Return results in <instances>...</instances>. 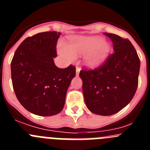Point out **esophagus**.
<instances>
[{"label": "esophagus", "instance_id": "obj_1", "mask_svg": "<svg viewBox=\"0 0 150 150\" xmlns=\"http://www.w3.org/2000/svg\"><path fill=\"white\" fill-rule=\"evenodd\" d=\"M79 71H80V67H76V75H79Z\"/></svg>", "mask_w": 150, "mask_h": 150}]
</instances>
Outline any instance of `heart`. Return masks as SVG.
I'll return each mask as SVG.
<instances>
[{
	"label": "heart",
	"instance_id": "obj_1",
	"mask_svg": "<svg viewBox=\"0 0 150 150\" xmlns=\"http://www.w3.org/2000/svg\"><path fill=\"white\" fill-rule=\"evenodd\" d=\"M110 52V46L99 36L78 37L69 46L61 45L59 53L68 61L76 59V54L85 55L84 62L88 67L95 68L105 62Z\"/></svg>",
	"mask_w": 150,
	"mask_h": 150
}]
</instances>
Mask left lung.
Listing matches in <instances>:
<instances>
[{
  "mask_svg": "<svg viewBox=\"0 0 150 150\" xmlns=\"http://www.w3.org/2000/svg\"><path fill=\"white\" fill-rule=\"evenodd\" d=\"M104 34L112 40L114 52L98 68L81 70L79 76L87 108L95 114L110 116L126 107L134 96L140 62L129 40Z\"/></svg>",
  "mask_w": 150,
  "mask_h": 150,
  "instance_id": "left-lung-1",
  "label": "left lung"
}]
</instances>
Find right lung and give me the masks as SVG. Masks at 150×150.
I'll return each instance as SVG.
<instances>
[{
  "instance_id": "obj_1",
  "label": "right lung",
  "mask_w": 150,
  "mask_h": 150,
  "mask_svg": "<svg viewBox=\"0 0 150 150\" xmlns=\"http://www.w3.org/2000/svg\"><path fill=\"white\" fill-rule=\"evenodd\" d=\"M60 35L47 31L27 38L12 59V83L17 99L38 116H53L62 110L67 88L76 75L74 66L61 69L54 63Z\"/></svg>"
}]
</instances>
